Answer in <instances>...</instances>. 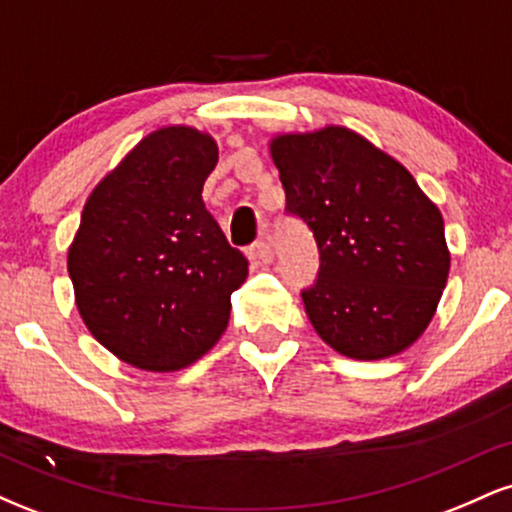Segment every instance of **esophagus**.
I'll list each match as a JSON object with an SVG mask.
<instances>
[{
	"label": "esophagus",
	"mask_w": 512,
	"mask_h": 512,
	"mask_svg": "<svg viewBox=\"0 0 512 512\" xmlns=\"http://www.w3.org/2000/svg\"><path fill=\"white\" fill-rule=\"evenodd\" d=\"M248 257L255 264H269L274 260V250H272V245L267 243V240H257V243L250 245Z\"/></svg>",
	"instance_id": "esophagus-1"
}]
</instances>
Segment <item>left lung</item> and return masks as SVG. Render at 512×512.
Masks as SVG:
<instances>
[{"label": "left lung", "instance_id": "obj_1", "mask_svg": "<svg viewBox=\"0 0 512 512\" xmlns=\"http://www.w3.org/2000/svg\"><path fill=\"white\" fill-rule=\"evenodd\" d=\"M286 209L320 250L305 313L322 342L356 361L402 354L436 315L448 284L443 216L414 175L349 127L269 142Z\"/></svg>", "mask_w": 512, "mask_h": 512}]
</instances>
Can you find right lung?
<instances>
[{
    "label": "right lung",
    "instance_id": "right-lung-1",
    "mask_svg": "<svg viewBox=\"0 0 512 512\" xmlns=\"http://www.w3.org/2000/svg\"><path fill=\"white\" fill-rule=\"evenodd\" d=\"M219 161L207 132L158 127L93 187L67 269L88 332L127 366L173 373L226 332L248 260L202 202Z\"/></svg>",
    "mask_w": 512,
    "mask_h": 512
}]
</instances>
